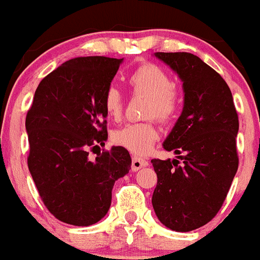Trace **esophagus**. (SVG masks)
I'll return each instance as SVG.
<instances>
[{
  "mask_svg": "<svg viewBox=\"0 0 260 260\" xmlns=\"http://www.w3.org/2000/svg\"><path fill=\"white\" fill-rule=\"evenodd\" d=\"M148 166V160L143 158H139V156H133V163H131V171L138 172L140 168Z\"/></svg>",
  "mask_w": 260,
  "mask_h": 260,
  "instance_id": "obj_1",
  "label": "esophagus"
}]
</instances>
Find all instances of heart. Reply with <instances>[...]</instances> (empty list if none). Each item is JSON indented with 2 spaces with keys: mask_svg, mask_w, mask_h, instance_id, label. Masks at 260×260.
Instances as JSON below:
<instances>
[{
  "mask_svg": "<svg viewBox=\"0 0 260 260\" xmlns=\"http://www.w3.org/2000/svg\"><path fill=\"white\" fill-rule=\"evenodd\" d=\"M127 84L133 93L148 97L149 105L146 115L154 116L163 122L176 117L181 100L174 89L171 76L160 67L151 63H144L134 69L127 77ZM104 107L106 114L112 119H119L124 110L122 93L111 86L104 96ZM159 139V130L155 124L131 122L112 133V141L120 148L126 149L135 155H146L153 150Z\"/></svg>",
  "mask_w": 260,
  "mask_h": 260,
  "instance_id": "b5f03b06",
  "label": "heart"
}]
</instances>
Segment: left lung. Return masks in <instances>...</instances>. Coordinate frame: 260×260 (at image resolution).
<instances>
[{"mask_svg": "<svg viewBox=\"0 0 260 260\" xmlns=\"http://www.w3.org/2000/svg\"><path fill=\"white\" fill-rule=\"evenodd\" d=\"M183 82L181 116L163 148L171 160L151 159L158 182L151 204L171 230L187 233L206 225L222 206L239 166V119L222 77L191 53H155Z\"/></svg>", "mask_w": 260, "mask_h": 260, "instance_id": "8db88e82", "label": "left lung"}]
</instances>
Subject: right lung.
I'll return each mask as SVG.
<instances>
[{
	"label": "right lung",
	"instance_id": "1",
	"mask_svg": "<svg viewBox=\"0 0 260 260\" xmlns=\"http://www.w3.org/2000/svg\"><path fill=\"white\" fill-rule=\"evenodd\" d=\"M124 59L81 56L66 61L38 86L26 126L27 166L44 205L74 226L99 222L111 205L115 182L129 173L126 149L88 158L107 140L104 96Z\"/></svg>",
	"mask_w": 260,
	"mask_h": 260
}]
</instances>
